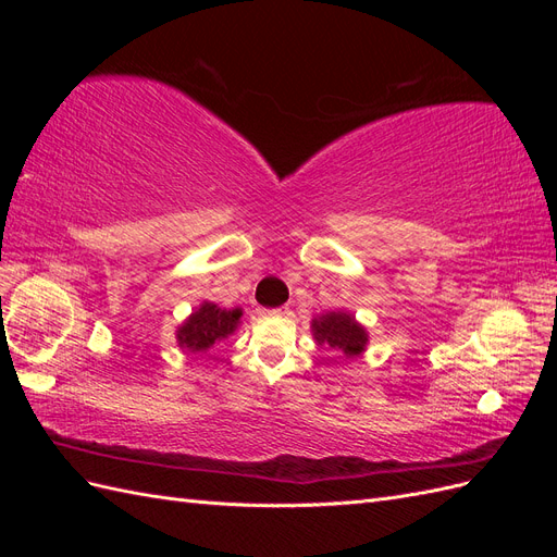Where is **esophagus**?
Here are the masks:
<instances>
[{"label": "esophagus", "instance_id": "34e87169", "mask_svg": "<svg viewBox=\"0 0 557 557\" xmlns=\"http://www.w3.org/2000/svg\"><path fill=\"white\" fill-rule=\"evenodd\" d=\"M264 315H285V313H288V307H281V309H269V311H262Z\"/></svg>", "mask_w": 557, "mask_h": 557}]
</instances>
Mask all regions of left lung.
<instances>
[{
  "label": "left lung",
  "instance_id": "8db88e82",
  "mask_svg": "<svg viewBox=\"0 0 557 557\" xmlns=\"http://www.w3.org/2000/svg\"><path fill=\"white\" fill-rule=\"evenodd\" d=\"M311 334L320 346L325 344L334 350H342L348 360L360 358L369 344L367 327L356 315L344 311V309L313 315L311 318Z\"/></svg>",
  "mask_w": 557,
  "mask_h": 557
}]
</instances>
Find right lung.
<instances>
[{
  "mask_svg": "<svg viewBox=\"0 0 557 557\" xmlns=\"http://www.w3.org/2000/svg\"><path fill=\"white\" fill-rule=\"evenodd\" d=\"M244 311L237 309H221L213 301L205 299L195 311L183 320L176 327V344L183 352H207L218 342H225L242 325Z\"/></svg>",
  "mask_w": 557,
  "mask_h": 557,
  "instance_id": "1",
  "label": "right lung"
}]
</instances>
